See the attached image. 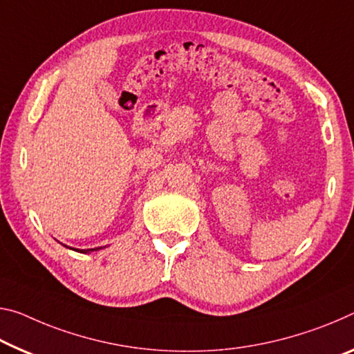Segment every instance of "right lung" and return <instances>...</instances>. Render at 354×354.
Listing matches in <instances>:
<instances>
[{
	"label": "right lung",
	"mask_w": 354,
	"mask_h": 354,
	"mask_svg": "<svg viewBox=\"0 0 354 354\" xmlns=\"http://www.w3.org/2000/svg\"><path fill=\"white\" fill-rule=\"evenodd\" d=\"M64 248H69V245H64ZM69 249H74V248H69ZM100 249H104V248H96V249H86V250L74 249V250H77V252H83V254H89V252H94V250H100Z\"/></svg>",
	"instance_id": "1"
}]
</instances>
